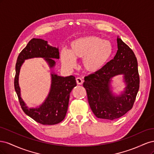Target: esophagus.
<instances>
[{"label":"esophagus","mask_w":154,"mask_h":154,"mask_svg":"<svg viewBox=\"0 0 154 154\" xmlns=\"http://www.w3.org/2000/svg\"><path fill=\"white\" fill-rule=\"evenodd\" d=\"M76 83H77L78 85H82V84H83V80H82V78H80V77L76 78Z\"/></svg>","instance_id":"obj_1"}]
</instances>
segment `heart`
Returning a JSON list of instances; mask_svg holds the SVG:
<instances>
[{"label":"heart","mask_w":154,"mask_h":154,"mask_svg":"<svg viewBox=\"0 0 154 154\" xmlns=\"http://www.w3.org/2000/svg\"><path fill=\"white\" fill-rule=\"evenodd\" d=\"M114 53L111 42L96 36L81 37L72 41L68 51L62 50L60 59L65 67L72 68L75 60L82 59V66L88 72H96L103 69Z\"/></svg>","instance_id":"heart-1"}]
</instances>
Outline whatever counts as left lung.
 Here are the masks:
<instances>
[{"label":"left lung","mask_w":154,"mask_h":154,"mask_svg":"<svg viewBox=\"0 0 154 154\" xmlns=\"http://www.w3.org/2000/svg\"><path fill=\"white\" fill-rule=\"evenodd\" d=\"M118 51L114 58L100 71L84 78L88 104L97 118L113 120L122 117L132 109L139 88L137 61L133 51L117 38ZM123 74L125 91L115 96L110 90L114 76Z\"/></svg>","instance_id":"8db88e82"}]
</instances>
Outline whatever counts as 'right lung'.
I'll return each instance as SVG.
<instances>
[{
    "label": "right lung",
    "instance_id": "obj_1",
    "mask_svg": "<svg viewBox=\"0 0 154 154\" xmlns=\"http://www.w3.org/2000/svg\"><path fill=\"white\" fill-rule=\"evenodd\" d=\"M32 58H44L50 68L54 67L53 58L59 59V50L48 45V42L40 38H32L17 58L15 66L14 86L22 109L35 122L42 125H53L60 123L66 117L68 109L70 93L76 86L75 77H62L51 72V85L49 94L44 103L37 108H28L21 98L18 85V76L24 60Z\"/></svg>",
    "mask_w": 154,
    "mask_h": 154
}]
</instances>
